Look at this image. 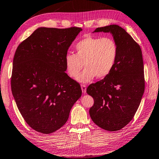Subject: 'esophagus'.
I'll return each mask as SVG.
<instances>
[{"instance_id":"1","label":"esophagus","mask_w":159,"mask_h":159,"mask_svg":"<svg viewBox=\"0 0 159 159\" xmlns=\"http://www.w3.org/2000/svg\"><path fill=\"white\" fill-rule=\"evenodd\" d=\"M81 88H82V92L84 93H85L86 92V85H84V84L81 85Z\"/></svg>"}]
</instances>
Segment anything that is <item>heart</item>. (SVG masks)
Returning a JSON list of instances; mask_svg holds the SVG:
<instances>
[{"instance_id": "obj_1", "label": "heart", "mask_w": 159, "mask_h": 159, "mask_svg": "<svg viewBox=\"0 0 159 159\" xmlns=\"http://www.w3.org/2000/svg\"><path fill=\"white\" fill-rule=\"evenodd\" d=\"M75 54H67L65 65L68 75L77 77L80 82L87 83L95 77L104 79L111 73L118 57V45L111 37H88L77 43Z\"/></svg>"}]
</instances>
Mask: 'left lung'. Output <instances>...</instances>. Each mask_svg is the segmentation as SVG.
Here are the masks:
<instances>
[{
  "instance_id": "1",
  "label": "left lung",
  "mask_w": 159,
  "mask_h": 159,
  "mask_svg": "<svg viewBox=\"0 0 159 159\" xmlns=\"http://www.w3.org/2000/svg\"><path fill=\"white\" fill-rule=\"evenodd\" d=\"M111 32L118 45V57L111 73L90 84L86 93L94 99L89 110L92 120L109 131H118L133 119L145 91L144 66L140 47L117 25L95 29Z\"/></svg>"
}]
</instances>
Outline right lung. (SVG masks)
<instances>
[{"label": "right lung", "instance_id": "add662e5", "mask_svg": "<svg viewBox=\"0 0 159 159\" xmlns=\"http://www.w3.org/2000/svg\"><path fill=\"white\" fill-rule=\"evenodd\" d=\"M81 31L77 27L39 28L15 52L11 92L23 119L38 132L60 129L82 95L80 84L65 73L68 49Z\"/></svg>", "mask_w": 159, "mask_h": 159}]
</instances>
